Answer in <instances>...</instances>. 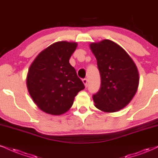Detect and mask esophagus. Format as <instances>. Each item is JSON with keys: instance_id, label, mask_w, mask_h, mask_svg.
<instances>
[{"instance_id": "1", "label": "esophagus", "mask_w": 158, "mask_h": 158, "mask_svg": "<svg viewBox=\"0 0 158 158\" xmlns=\"http://www.w3.org/2000/svg\"><path fill=\"white\" fill-rule=\"evenodd\" d=\"M82 82H83V84L85 85V86L87 87V85H88V81H87V79H82Z\"/></svg>"}]
</instances>
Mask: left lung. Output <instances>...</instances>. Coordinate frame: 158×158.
Wrapping results in <instances>:
<instances>
[{
    "mask_svg": "<svg viewBox=\"0 0 158 158\" xmlns=\"http://www.w3.org/2000/svg\"><path fill=\"white\" fill-rule=\"evenodd\" d=\"M97 60L101 87L94 95L95 106L105 113H115L124 108L135 95L139 73L130 56L115 42L103 40L90 44Z\"/></svg>",
    "mask_w": 158,
    "mask_h": 158,
    "instance_id": "left-lung-1",
    "label": "left lung"
}]
</instances>
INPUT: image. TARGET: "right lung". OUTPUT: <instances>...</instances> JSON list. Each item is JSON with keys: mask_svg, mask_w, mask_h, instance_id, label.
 <instances>
[{"mask_svg": "<svg viewBox=\"0 0 158 158\" xmlns=\"http://www.w3.org/2000/svg\"><path fill=\"white\" fill-rule=\"evenodd\" d=\"M77 47L76 42H56L42 51L28 68V91L36 105L45 113H65L78 93L85 88L69 63Z\"/></svg>", "mask_w": 158, "mask_h": 158, "instance_id": "1", "label": "right lung"}]
</instances>
